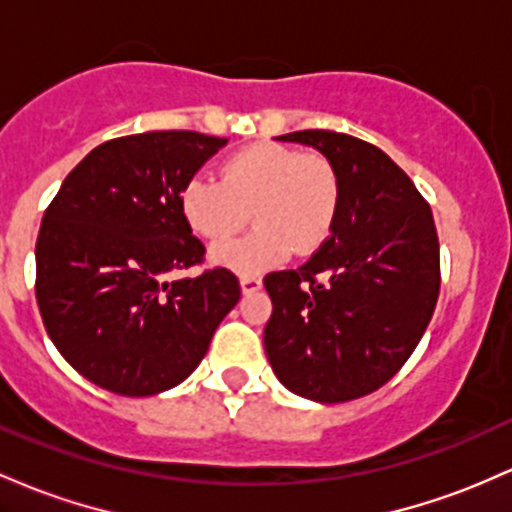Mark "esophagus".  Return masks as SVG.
Listing matches in <instances>:
<instances>
[{"label":"esophagus","instance_id":"obj_1","mask_svg":"<svg viewBox=\"0 0 512 512\" xmlns=\"http://www.w3.org/2000/svg\"><path fill=\"white\" fill-rule=\"evenodd\" d=\"M240 289H243V294H252V291L262 289V279L255 277V274H243L240 277Z\"/></svg>","mask_w":512,"mask_h":512}]
</instances>
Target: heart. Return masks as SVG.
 <instances>
[{
  "instance_id": "obj_1",
  "label": "heart",
  "mask_w": 512,
  "mask_h": 512,
  "mask_svg": "<svg viewBox=\"0 0 512 512\" xmlns=\"http://www.w3.org/2000/svg\"><path fill=\"white\" fill-rule=\"evenodd\" d=\"M179 209L209 243L238 235L252 216L257 228L213 247L211 260L235 272H262L279 265L291 247L308 255L328 240L340 209V179L328 157L257 143L228 157L218 179L194 174L182 187Z\"/></svg>"
}]
</instances>
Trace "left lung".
Segmentation results:
<instances>
[{"instance_id":"left-lung-1","label":"left lung","mask_w":512,"mask_h":512,"mask_svg":"<svg viewBox=\"0 0 512 512\" xmlns=\"http://www.w3.org/2000/svg\"><path fill=\"white\" fill-rule=\"evenodd\" d=\"M340 179L328 240L299 269L265 277V352L289 391L342 403L384 386L413 355L440 296L430 204L376 145L347 133L296 131Z\"/></svg>"}]
</instances>
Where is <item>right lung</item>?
Listing matches in <instances>:
<instances>
[{
    "mask_svg": "<svg viewBox=\"0 0 512 512\" xmlns=\"http://www.w3.org/2000/svg\"><path fill=\"white\" fill-rule=\"evenodd\" d=\"M226 138L150 131L101 143L65 177L36 240V301L50 340L84 379L153 396L187 379L240 299L204 262L179 209L182 187Z\"/></svg>",
    "mask_w": 512,
    "mask_h": 512,
    "instance_id": "obj_1",
    "label": "right lung"
}]
</instances>
